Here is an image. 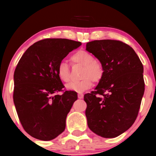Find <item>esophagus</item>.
Returning a JSON list of instances; mask_svg holds the SVG:
<instances>
[{"label": "esophagus", "instance_id": "1", "mask_svg": "<svg viewBox=\"0 0 156 156\" xmlns=\"http://www.w3.org/2000/svg\"><path fill=\"white\" fill-rule=\"evenodd\" d=\"M78 98L81 99V98H82L84 97V94H82V93H78Z\"/></svg>", "mask_w": 156, "mask_h": 156}]
</instances>
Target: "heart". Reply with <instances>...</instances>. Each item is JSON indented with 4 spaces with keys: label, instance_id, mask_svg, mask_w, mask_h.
Returning a JSON list of instances; mask_svg holds the SVG:
<instances>
[{
    "label": "heart",
    "instance_id": "b5f03b06",
    "mask_svg": "<svg viewBox=\"0 0 156 156\" xmlns=\"http://www.w3.org/2000/svg\"><path fill=\"white\" fill-rule=\"evenodd\" d=\"M70 59L74 64L83 67L82 72V80L73 82L66 85L68 90L77 92H82L90 88L93 81L100 82L105 74V68L102 63L96 60L95 57L83 49L74 52L71 55ZM57 74L59 78L64 82L70 80V72L68 64L66 62H59L57 68Z\"/></svg>",
    "mask_w": 156,
    "mask_h": 156
}]
</instances>
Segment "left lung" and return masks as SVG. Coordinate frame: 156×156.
Listing matches in <instances>:
<instances>
[{
	"label": "left lung",
	"mask_w": 156,
	"mask_h": 156,
	"mask_svg": "<svg viewBox=\"0 0 156 156\" xmlns=\"http://www.w3.org/2000/svg\"><path fill=\"white\" fill-rule=\"evenodd\" d=\"M87 50L105 68L95 90L84 96L88 126L102 137H116L137 119L145 90L143 64L133 49L121 41H92Z\"/></svg>",
	"instance_id": "obj_1"
}]
</instances>
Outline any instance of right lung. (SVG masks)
<instances>
[{"label":"right lung","mask_w":156,"mask_h":156,"mask_svg":"<svg viewBox=\"0 0 156 156\" xmlns=\"http://www.w3.org/2000/svg\"><path fill=\"white\" fill-rule=\"evenodd\" d=\"M82 43L48 38L35 43L20 59L14 73L13 101L23 129L33 137L49 141L64 131L66 119L78 99L75 91H64L57 68Z\"/></svg>","instance_id":"right-lung-1"}]
</instances>
